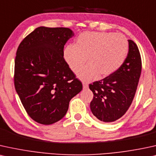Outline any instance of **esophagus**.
<instances>
[{
    "mask_svg": "<svg viewBox=\"0 0 156 156\" xmlns=\"http://www.w3.org/2000/svg\"><path fill=\"white\" fill-rule=\"evenodd\" d=\"M88 87V85L87 83L83 82V89H87Z\"/></svg>",
    "mask_w": 156,
    "mask_h": 156,
    "instance_id": "1",
    "label": "esophagus"
}]
</instances>
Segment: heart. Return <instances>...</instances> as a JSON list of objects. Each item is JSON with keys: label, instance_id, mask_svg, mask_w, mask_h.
<instances>
[{"label": "heart", "instance_id": "b5f03b06", "mask_svg": "<svg viewBox=\"0 0 156 156\" xmlns=\"http://www.w3.org/2000/svg\"><path fill=\"white\" fill-rule=\"evenodd\" d=\"M129 52V43L122 34L114 32L86 31L68 44L63 50L65 61L72 71L76 72L85 62L88 65L77 72L83 81H90L98 76H112L122 66Z\"/></svg>", "mask_w": 156, "mask_h": 156}]
</instances>
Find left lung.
Here are the masks:
<instances>
[{"label": "left lung", "instance_id": "left-lung-1", "mask_svg": "<svg viewBox=\"0 0 156 156\" xmlns=\"http://www.w3.org/2000/svg\"><path fill=\"white\" fill-rule=\"evenodd\" d=\"M128 42L129 52L121 68L112 76L89 84L94 94L90 110L101 122H112L122 117L135 97L142 61L137 44L130 39Z\"/></svg>", "mask_w": 156, "mask_h": 156}]
</instances>
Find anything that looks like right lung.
<instances>
[{"mask_svg":"<svg viewBox=\"0 0 156 156\" xmlns=\"http://www.w3.org/2000/svg\"><path fill=\"white\" fill-rule=\"evenodd\" d=\"M73 35L68 28L40 27L17 49L16 90L29 117L42 125L62 119L70 99L83 88L63 58L64 45Z\"/></svg>","mask_w":156,"mask_h":156,"instance_id":"1","label":"right lung"}]
</instances>
